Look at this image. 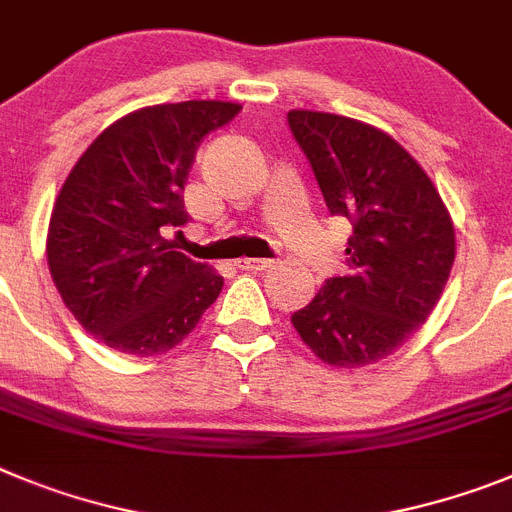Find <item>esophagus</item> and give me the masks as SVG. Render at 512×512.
I'll use <instances>...</instances> for the list:
<instances>
[{"mask_svg": "<svg viewBox=\"0 0 512 512\" xmlns=\"http://www.w3.org/2000/svg\"><path fill=\"white\" fill-rule=\"evenodd\" d=\"M239 270H247V273H262V270L273 268V260H255V257H242L237 260Z\"/></svg>", "mask_w": 512, "mask_h": 512, "instance_id": "1", "label": "esophagus"}]
</instances>
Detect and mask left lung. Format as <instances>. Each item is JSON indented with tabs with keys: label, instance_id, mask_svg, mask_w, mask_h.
<instances>
[{
	"label": "left lung",
	"instance_id": "8db88e82",
	"mask_svg": "<svg viewBox=\"0 0 512 512\" xmlns=\"http://www.w3.org/2000/svg\"><path fill=\"white\" fill-rule=\"evenodd\" d=\"M288 126L330 213L353 224L348 273L324 281L291 322L327 366H368L420 330L441 299L456 257L451 213L381 128L314 110H291Z\"/></svg>",
	"mask_w": 512,
	"mask_h": 512
}]
</instances>
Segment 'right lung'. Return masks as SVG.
I'll list each match as a JSON object with an SVG mask.
<instances>
[{"label":"right lung","mask_w":512,"mask_h":512,"mask_svg":"<svg viewBox=\"0 0 512 512\" xmlns=\"http://www.w3.org/2000/svg\"><path fill=\"white\" fill-rule=\"evenodd\" d=\"M242 110L188 100L123 115L87 146L56 195L46 255L66 309L118 353L180 345L219 299L224 278L167 242L188 224L182 201L195 151Z\"/></svg>","instance_id":"add662e5"}]
</instances>
